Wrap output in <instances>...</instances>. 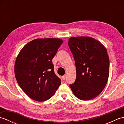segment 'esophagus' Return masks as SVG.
<instances>
[{"label":"esophagus","instance_id":"34e87169","mask_svg":"<svg viewBox=\"0 0 124 124\" xmlns=\"http://www.w3.org/2000/svg\"><path fill=\"white\" fill-rule=\"evenodd\" d=\"M65 77H66V76H65V75H64V76H62V79H63L64 80H65Z\"/></svg>","mask_w":124,"mask_h":124}]
</instances>
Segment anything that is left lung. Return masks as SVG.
<instances>
[{
	"label": "left lung",
	"instance_id": "8db88e82",
	"mask_svg": "<svg viewBox=\"0 0 124 124\" xmlns=\"http://www.w3.org/2000/svg\"><path fill=\"white\" fill-rule=\"evenodd\" d=\"M68 45L76 67V80L70 87L79 99H93L103 90L108 80L109 58L106 47L90 37H71Z\"/></svg>",
	"mask_w": 124,
	"mask_h": 124
}]
</instances>
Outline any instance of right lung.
<instances>
[{"label": "right lung", "instance_id": "add662e5", "mask_svg": "<svg viewBox=\"0 0 124 124\" xmlns=\"http://www.w3.org/2000/svg\"><path fill=\"white\" fill-rule=\"evenodd\" d=\"M63 42L59 38L34 39L18 53L15 76L20 87L31 99L39 102L48 100L61 84L54 73L52 59Z\"/></svg>", "mask_w": 124, "mask_h": 124}]
</instances>
